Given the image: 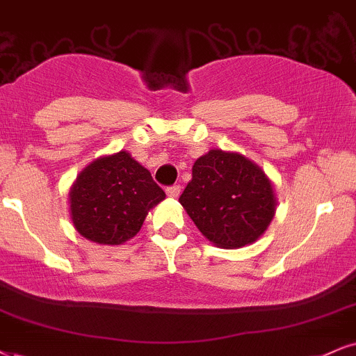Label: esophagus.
<instances>
[{"label": "esophagus", "instance_id": "1", "mask_svg": "<svg viewBox=\"0 0 356 356\" xmlns=\"http://www.w3.org/2000/svg\"><path fill=\"white\" fill-rule=\"evenodd\" d=\"M179 193H181V186H178V185L166 188V195H168L170 198H178Z\"/></svg>", "mask_w": 356, "mask_h": 356}]
</instances>
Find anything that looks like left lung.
<instances>
[{
    "label": "left lung",
    "instance_id": "left-lung-1",
    "mask_svg": "<svg viewBox=\"0 0 356 356\" xmlns=\"http://www.w3.org/2000/svg\"><path fill=\"white\" fill-rule=\"evenodd\" d=\"M179 203L201 234L221 249H239L264 234L274 219V185L252 160L213 148L193 165Z\"/></svg>",
    "mask_w": 356,
    "mask_h": 356
}]
</instances>
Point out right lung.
Returning <instances> with one entry per match:
<instances>
[{
	"label": "right lung",
	"mask_w": 356,
	"mask_h": 356,
	"mask_svg": "<svg viewBox=\"0 0 356 356\" xmlns=\"http://www.w3.org/2000/svg\"><path fill=\"white\" fill-rule=\"evenodd\" d=\"M165 191L152 173L122 150L95 158L77 175L69 191L72 225L82 238L102 245H120L137 236Z\"/></svg>",
	"instance_id": "obj_1"
}]
</instances>
